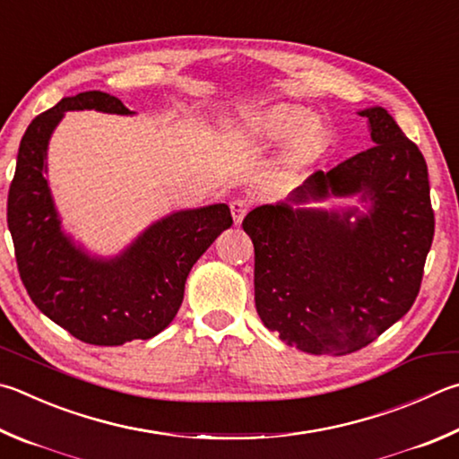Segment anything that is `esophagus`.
<instances>
[{"mask_svg":"<svg viewBox=\"0 0 459 459\" xmlns=\"http://www.w3.org/2000/svg\"><path fill=\"white\" fill-rule=\"evenodd\" d=\"M248 208H251V201H247V198H235V201L230 203V214H232V221H235V224L243 222L245 214L248 212Z\"/></svg>","mask_w":459,"mask_h":459,"instance_id":"esophagus-1","label":"esophagus"}]
</instances>
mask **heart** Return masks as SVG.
Segmentation results:
<instances>
[{"label":"heart","mask_w":459,"mask_h":459,"mask_svg":"<svg viewBox=\"0 0 459 459\" xmlns=\"http://www.w3.org/2000/svg\"><path fill=\"white\" fill-rule=\"evenodd\" d=\"M253 134L266 140V143H282V140L293 138L290 152L301 160V158H309L319 150L325 138V128L319 120L313 118L307 108L277 106L253 124Z\"/></svg>","instance_id":"b5f03b06"}]
</instances>
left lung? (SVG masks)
Here are the masks:
<instances>
[{"instance_id": "1", "label": "left lung", "mask_w": 459, "mask_h": 459, "mask_svg": "<svg viewBox=\"0 0 459 459\" xmlns=\"http://www.w3.org/2000/svg\"><path fill=\"white\" fill-rule=\"evenodd\" d=\"M357 114L368 118L371 148L243 221L258 316L313 355L353 353L411 309L436 227L420 148L385 108ZM333 195H357L364 211L310 206Z\"/></svg>"}]
</instances>
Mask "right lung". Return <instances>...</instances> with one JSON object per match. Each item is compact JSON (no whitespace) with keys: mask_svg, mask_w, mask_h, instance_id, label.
Listing matches in <instances>:
<instances>
[{"mask_svg":"<svg viewBox=\"0 0 459 459\" xmlns=\"http://www.w3.org/2000/svg\"><path fill=\"white\" fill-rule=\"evenodd\" d=\"M70 110L132 116L118 98L91 90L62 98L23 134L7 196L15 261L38 309L90 345L150 339L177 316L193 264L232 224L230 208H185L150 224L122 253L98 256L64 230L48 180V146Z\"/></svg>","mask_w":459,"mask_h":459,"instance_id":"obj_1","label":"right lung"}]
</instances>
